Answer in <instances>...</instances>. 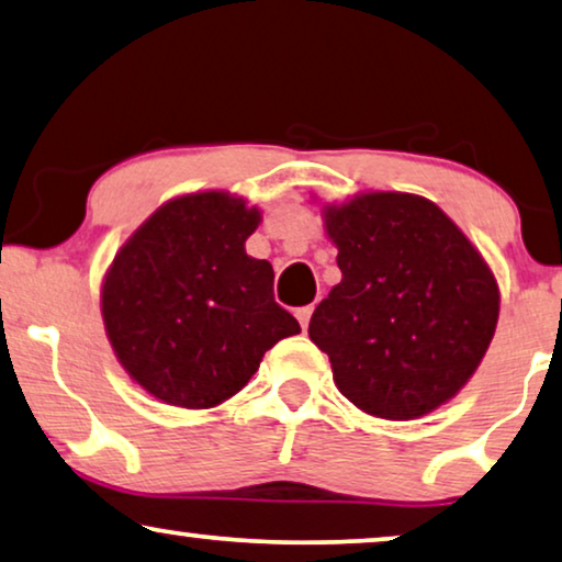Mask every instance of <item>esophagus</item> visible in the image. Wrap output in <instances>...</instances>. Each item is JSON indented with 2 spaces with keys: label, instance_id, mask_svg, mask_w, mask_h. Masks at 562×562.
Listing matches in <instances>:
<instances>
[{
  "label": "esophagus",
  "instance_id": "34e87169",
  "mask_svg": "<svg viewBox=\"0 0 562 562\" xmlns=\"http://www.w3.org/2000/svg\"><path fill=\"white\" fill-rule=\"evenodd\" d=\"M295 315H297L300 326H303V330H305V328H307V323H311V315H313V305H303V307H297V311H295Z\"/></svg>",
  "mask_w": 562,
  "mask_h": 562
}]
</instances>
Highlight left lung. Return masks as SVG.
<instances>
[{"mask_svg":"<svg viewBox=\"0 0 562 562\" xmlns=\"http://www.w3.org/2000/svg\"><path fill=\"white\" fill-rule=\"evenodd\" d=\"M341 282L307 336L346 400L384 420L446 405L479 369L499 321V284L436 203L374 191L323 209Z\"/></svg>","mask_w":562,"mask_h":562,"instance_id":"left-lung-1","label":"left lung"}]
</instances>
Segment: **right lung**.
Returning a JSON list of instances; mask_svg holds the SVG:
<instances>
[{
  "instance_id": "obj_1",
  "label": "right lung",
  "mask_w": 562,
  "mask_h": 562,
  "mask_svg": "<svg viewBox=\"0 0 562 562\" xmlns=\"http://www.w3.org/2000/svg\"><path fill=\"white\" fill-rule=\"evenodd\" d=\"M262 221L228 191L162 203L116 251L101 315L116 359L142 390L176 407L234 397L265 351L300 334L274 303V272L244 241Z\"/></svg>"
}]
</instances>
